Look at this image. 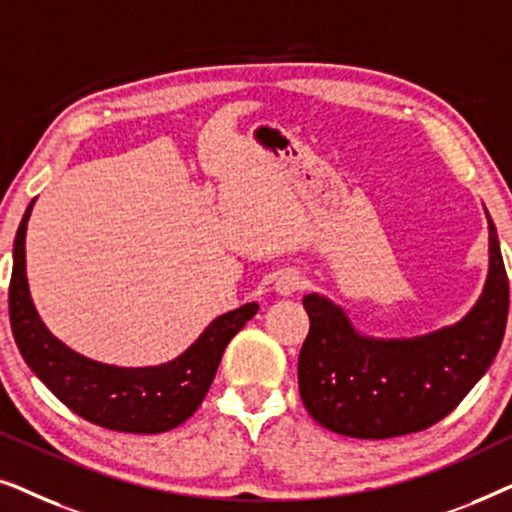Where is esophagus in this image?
Masks as SVG:
<instances>
[{"label": "esophagus", "instance_id": "1", "mask_svg": "<svg viewBox=\"0 0 512 512\" xmlns=\"http://www.w3.org/2000/svg\"><path fill=\"white\" fill-rule=\"evenodd\" d=\"M300 286H303V277H300L296 270H282L275 277V291L279 296H291V293H296Z\"/></svg>", "mask_w": 512, "mask_h": 512}]
</instances>
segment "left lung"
<instances>
[{
  "label": "left lung",
  "instance_id": "obj_1",
  "mask_svg": "<svg viewBox=\"0 0 512 512\" xmlns=\"http://www.w3.org/2000/svg\"><path fill=\"white\" fill-rule=\"evenodd\" d=\"M487 223L485 289L452 326L417 338H370L340 305L307 293L298 389L314 422L340 436L382 440L429 429L464 401L492 366L508 319V277L489 214Z\"/></svg>",
  "mask_w": 512,
  "mask_h": 512
}]
</instances>
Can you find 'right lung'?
Instances as JSON below:
<instances>
[{"label":"right lung","mask_w":512,"mask_h":512,"mask_svg":"<svg viewBox=\"0 0 512 512\" xmlns=\"http://www.w3.org/2000/svg\"><path fill=\"white\" fill-rule=\"evenodd\" d=\"M32 207L34 200L13 242L9 286L11 331L27 366L69 410L104 429L163 433L184 424L212 387L223 349L258 312V305L247 303L216 317L184 354L160 366L121 368L88 359L55 338L32 303L25 272V235Z\"/></svg>","instance_id":"1"}]
</instances>
